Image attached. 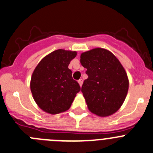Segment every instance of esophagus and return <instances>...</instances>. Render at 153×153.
Masks as SVG:
<instances>
[{
    "label": "esophagus",
    "mask_w": 153,
    "mask_h": 153,
    "mask_svg": "<svg viewBox=\"0 0 153 153\" xmlns=\"http://www.w3.org/2000/svg\"><path fill=\"white\" fill-rule=\"evenodd\" d=\"M82 82H83V81H82V79H79V80H78V82H79V85H80V87L82 86Z\"/></svg>",
    "instance_id": "esophagus-1"
}]
</instances>
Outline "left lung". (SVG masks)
I'll return each mask as SVG.
<instances>
[{
    "label": "left lung",
    "instance_id": "8db88e82",
    "mask_svg": "<svg viewBox=\"0 0 153 153\" xmlns=\"http://www.w3.org/2000/svg\"><path fill=\"white\" fill-rule=\"evenodd\" d=\"M88 78L82 91L88 110L101 117L113 115L124 103L128 91L127 73L110 51L94 48L80 56Z\"/></svg>",
    "mask_w": 153,
    "mask_h": 153
}]
</instances>
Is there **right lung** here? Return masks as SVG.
<instances>
[{
	"label": "right lung",
	"mask_w": 153,
	"mask_h": 153,
	"mask_svg": "<svg viewBox=\"0 0 153 153\" xmlns=\"http://www.w3.org/2000/svg\"><path fill=\"white\" fill-rule=\"evenodd\" d=\"M76 51L57 49L48 54L32 74L30 87L34 101L49 114L63 113L71 107L80 86L68 68Z\"/></svg>",
	"instance_id": "obj_1"
}]
</instances>
